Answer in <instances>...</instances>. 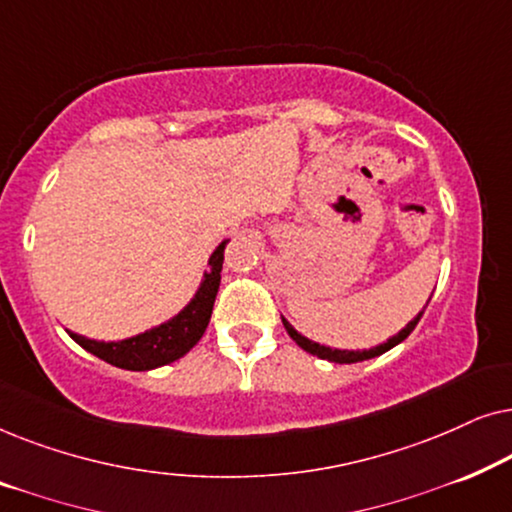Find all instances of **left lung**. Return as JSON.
Masks as SVG:
<instances>
[{"label": "left lung", "mask_w": 512, "mask_h": 512, "mask_svg": "<svg viewBox=\"0 0 512 512\" xmlns=\"http://www.w3.org/2000/svg\"><path fill=\"white\" fill-rule=\"evenodd\" d=\"M431 300V298H429ZM429 305V303H426ZM426 310V307H424ZM424 310L417 314L415 319L412 321H408V326L405 328H401V331H398L396 335H391V338L387 340V342H380V345H375V347H370V349H333V347H326V345H319V342H314V340H310V338H305L303 333H298L296 328H293L289 321H286L284 317H282V324H284V328H286V333L291 335L293 338V342H296V345L300 347V349H305L307 354H312V356H319V359H326V361H331V363H356V361H366V359H375V356H380V354H384V352H389L391 347H396V345H401V342L408 338V335L415 331V326H417V321L422 319V314H424Z\"/></svg>", "instance_id": "8db88e82"}]
</instances>
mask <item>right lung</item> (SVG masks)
<instances>
[{"label":"right lung","mask_w":512,"mask_h":512,"mask_svg":"<svg viewBox=\"0 0 512 512\" xmlns=\"http://www.w3.org/2000/svg\"><path fill=\"white\" fill-rule=\"evenodd\" d=\"M226 244L228 240H221L219 247L212 251L207 261L209 270L202 272L200 286L193 293V298L177 314L165 319L163 324L146 328L144 333H137L125 340L104 342L67 331L69 338L86 349V352L95 354L97 359L123 370H153L181 359V356H186L198 345L207 331L209 319H212L214 300L221 284L223 249H226Z\"/></svg>","instance_id":"1"}]
</instances>
